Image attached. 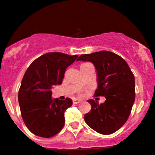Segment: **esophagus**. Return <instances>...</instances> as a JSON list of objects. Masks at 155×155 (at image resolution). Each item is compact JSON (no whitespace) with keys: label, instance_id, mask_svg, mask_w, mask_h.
I'll use <instances>...</instances> for the list:
<instances>
[{"label":"esophagus","instance_id":"obj_1","mask_svg":"<svg viewBox=\"0 0 155 155\" xmlns=\"http://www.w3.org/2000/svg\"><path fill=\"white\" fill-rule=\"evenodd\" d=\"M80 101H81L79 100V99H77V98H74L73 100V103L75 104H79Z\"/></svg>","mask_w":155,"mask_h":155}]
</instances>
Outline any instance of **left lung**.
<instances>
[{"label":"left lung","instance_id":"8db88e82","mask_svg":"<svg viewBox=\"0 0 155 155\" xmlns=\"http://www.w3.org/2000/svg\"><path fill=\"white\" fill-rule=\"evenodd\" d=\"M76 61L94 64L97 81L94 95L106 98L100 104L92 99L88 100L91 109L84 116L85 123L101 134L115 133L127 122L135 101L133 72L125 60L107 51L80 55Z\"/></svg>","mask_w":155,"mask_h":155}]
</instances>
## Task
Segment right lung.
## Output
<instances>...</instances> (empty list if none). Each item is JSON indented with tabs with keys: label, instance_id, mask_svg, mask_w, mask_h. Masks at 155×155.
<instances>
[{
	"label": "right lung",
	"instance_id": "1",
	"mask_svg": "<svg viewBox=\"0 0 155 155\" xmlns=\"http://www.w3.org/2000/svg\"><path fill=\"white\" fill-rule=\"evenodd\" d=\"M78 58L61 52H50L35 60L25 73L18 93L21 115L34 135L50 138L65 124L64 112L73 101L52 99L51 88L61 85L66 69Z\"/></svg>",
	"mask_w": 155,
	"mask_h": 155
}]
</instances>
